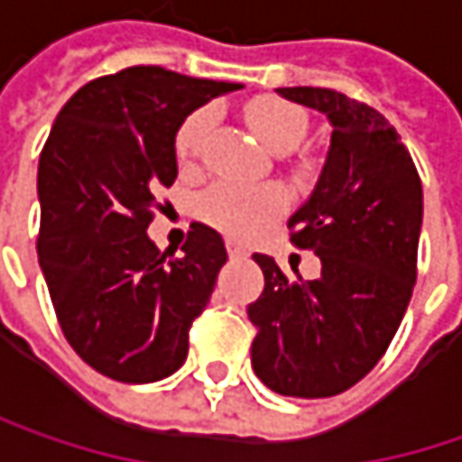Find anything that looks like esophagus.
I'll list each match as a JSON object with an SVG mask.
<instances>
[{
	"label": "esophagus",
	"mask_w": 462,
	"mask_h": 462,
	"mask_svg": "<svg viewBox=\"0 0 462 462\" xmlns=\"http://www.w3.org/2000/svg\"><path fill=\"white\" fill-rule=\"evenodd\" d=\"M227 254H230L232 258H240V256H245L248 251H245V245H243V243H237V240H227Z\"/></svg>",
	"instance_id": "34e87169"
}]
</instances>
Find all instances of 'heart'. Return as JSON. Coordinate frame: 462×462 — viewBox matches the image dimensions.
<instances>
[{"label":"heart","instance_id":"1","mask_svg":"<svg viewBox=\"0 0 462 462\" xmlns=\"http://www.w3.org/2000/svg\"><path fill=\"white\" fill-rule=\"evenodd\" d=\"M245 123L251 125L254 135L274 153L292 151L306 135V117L303 112L282 98L274 96H258L245 106ZM211 127V117L206 112L190 115L180 125L175 138L177 159L182 164H190L199 159L204 149L206 135ZM204 217L219 230L232 237H254L269 222H274L282 208L285 196L274 185H245V182H217L204 196Z\"/></svg>","mask_w":462,"mask_h":462}]
</instances>
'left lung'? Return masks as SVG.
<instances>
[{"label":"left lung","instance_id":"obj_1","mask_svg":"<svg viewBox=\"0 0 462 462\" xmlns=\"http://www.w3.org/2000/svg\"><path fill=\"white\" fill-rule=\"evenodd\" d=\"M332 125L311 196L292 211V243L311 248L321 274L290 280L254 254L263 292L248 306L258 335L256 376L287 397H332L379 364L411 303L423 225L419 172L376 109L329 88H277Z\"/></svg>","mask_w":462,"mask_h":462}]
</instances>
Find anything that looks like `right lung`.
Returning <instances> with one entry per match:
<instances>
[{
    "label": "right lung",
    "instance_id": "add662e5",
    "mask_svg": "<svg viewBox=\"0 0 462 462\" xmlns=\"http://www.w3.org/2000/svg\"><path fill=\"white\" fill-rule=\"evenodd\" d=\"M237 88L141 65L91 80L54 120L39 159V263L72 350L109 379L149 384L188 358L227 248L196 222L167 258L146 230L156 190L177 177L180 125Z\"/></svg>",
    "mask_w": 462,
    "mask_h": 462
}]
</instances>
